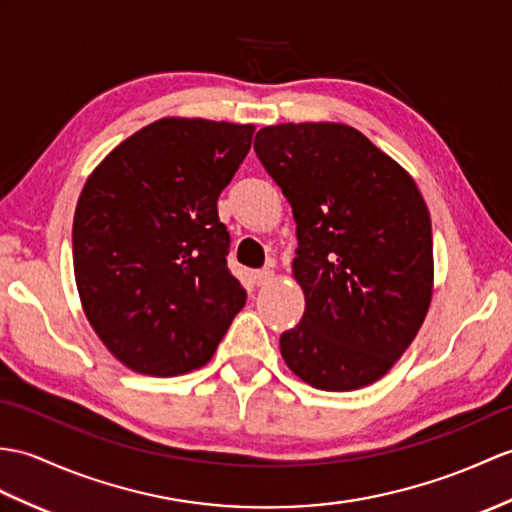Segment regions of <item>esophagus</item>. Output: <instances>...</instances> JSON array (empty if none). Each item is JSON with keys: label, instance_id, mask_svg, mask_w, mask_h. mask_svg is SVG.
<instances>
[{"label": "esophagus", "instance_id": "esophagus-1", "mask_svg": "<svg viewBox=\"0 0 512 512\" xmlns=\"http://www.w3.org/2000/svg\"><path fill=\"white\" fill-rule=\"evenodd\" d=\"M272 277H275V272H272L270 268H261V270L253 272V281L257 285H266L268 281H272Z\"/></svg>", "mask_w": 512, "mask_h": 512}]
</instances>
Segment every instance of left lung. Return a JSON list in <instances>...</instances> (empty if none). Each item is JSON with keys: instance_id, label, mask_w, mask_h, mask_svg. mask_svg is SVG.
Wrapping results in <instances>:
<instances>
[{"instance_id": "1", "label": "left lung", "mask_w": 512, "mask_h": 512, "mask_svg": "<svg viewBox=\"0 0 512 512\" xmlns=\"http://www.w3.org/2000/svg\"><path fill=\"white\" fill-rule=\"evenodd\" d=\"M255 152L296 222L301 323L279 347L294 375L329 392L384 377L432 301V222L414 178L347 124L266 126Z\"/></svg>"}]
</instances>
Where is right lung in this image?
I'll list each match as a JSON object with an SVG mask.
<instances>
[{
	"label": "right lung",
	"mask_w": 512,
	"mask_h": 512,
	"mask_svg": "<svg viewBox=\"0 0 512 512\" xmlns=\"http://www.w3.org/2000/svg\"><path fill=\"white\" fill-rule=\"evenodd\" d=\"M255 126L163 117L87 178L74 213L82 310L117 360L174 377L211 360L246 290L227 266L218 196Z\"/></svg>",
	"instance_id": "right-lung-1"
}]
</instances>
